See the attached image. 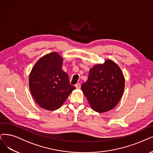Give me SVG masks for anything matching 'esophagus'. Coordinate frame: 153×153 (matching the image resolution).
<instances>
[{
  "label": "esophagus",
  "mask_w": 153,
  "mask_h": 153,
  "mask_svg": "<svg viewBox=\"0 0 153 153\" xmlns=\"http://www.w3.org/2000/svg\"><path fill=\"white\" fill-rule=\"evenodd\" d=\"M75 86L77 89H80L81 88V84H80V83H77L75 85Z\"/></svg>",
  "instance_id": "obj_1"
}]
</instances>
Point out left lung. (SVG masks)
<instances>
[{
	"instance_id": "1",
	"label": "left lung",
	"mask_w": 153,
	"mask_h": 153,
	"mask_svg": "<svg viewBox=\"0 0 153 153\" xmlns=\"http://www.w3.org/2000/svg\"><path fill=\"white\" fill-rule=\"evenodd\" d=\"M125 87V79L120 67L111 60L93 66L88 81L81 85L92 109L99 113L112 110L120 100Z\"/></svg>"
}]
</instances>
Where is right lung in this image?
<instances>
[{
    "label": "right lung",
    "mask_w": 153,
    "mask_h": 153,
    "mask_svg": "<svg viewBox=\"0 0 153 153\" xmlns=\"http://www.w3.org/2000/svg\"><path fill=\"white\" fill-rule=\"evenodd\" d=\"M63 59L56 52L47 54L34 65L29 77L31 93L42 108L53 111L63 105L76 88L62 69Z\"/></svg>",
    "instance_id": "1"
}]
</instances>
